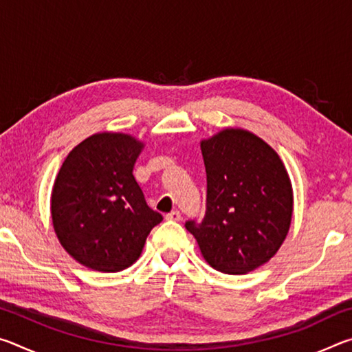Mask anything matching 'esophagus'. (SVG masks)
Returning <instances> with one entry per match:
<instances>
[{
  "mask_svg": "<svg viewBox=\"0 0 352 352\" xmlns=\"http://www.w3.org/2000/svg\"><path fill=\"white\" fill-rule=\"evenodd\" d=\"M180 219H182V214H180V211H177V210L166 214V220H170V222H178Z\"/></svg>",
  "mask_w": 352,
  "mask_h": 352,
  "instance_id": "34e87169",
  "label": "esophagus"
}]
</instances>
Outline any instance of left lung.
<instances>
[{
    "mask_svg": "<svg viewBox=\"0 0 352 352\" xmlns=\"http://www.w3.org/2000/svg\"><path fill=\"white\" fill-rule=\"evenodd\" d=\"M206 211L186 220L208 264L230 275L265 264L287 236L294 195L278 153L258 136L226 129L201 141Z\"/></svg>",
    "mask_w": 352,
    "mask_h": 352,
    "instance_id": "obj_1",
    "label": "left lung"
}]
</instances>
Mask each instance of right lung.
<instances>
[{
    "label": "right lung",
    "instance_id": "1",
    "mask_svg": "<svg viewBox=\"0 0 352 352\" xmlns=\"http://www.w3.org/2000/svg\"><path fill=\"white\" fill-rule=\"evenodd\" d=\"M141 148L129 135H93L69 152L57 174L51 197L56 234L76 261L93 270L132 265L163 220L133 177Z\"/></svg>",
    "mask_w": 352,
    "mask_h": 352
}]
</instances>
